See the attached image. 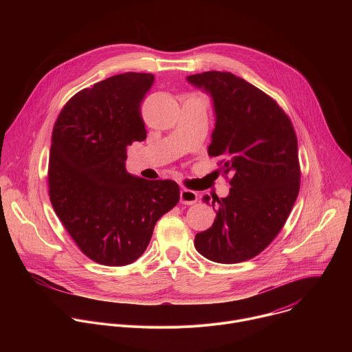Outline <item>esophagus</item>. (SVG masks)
Wrapping results in <instances>:
<instances>
[{
    "mask_svg": "<svg viewBox=\"0 0 352 352\" xmlns=\"http://www.w3.org/2000/svg\"><path fill=\"white\" fill-rule=\"evenodd\" d=\"M179 200L184 205H192V204L197 202V193L195 190H189V189L184 188L179 192Z\"/></svg>",
    "mask_w": 352,
    "mask_h": 352,
    "instance_id": "esophagus-1",
    "label": "esophagus"
}]
</instances>
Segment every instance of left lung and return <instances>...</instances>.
Wrapping results in <instances>:
<instances>
[{
  "mask_svg": "<svg viewBox=\"0 0 352 352\" xmlns=\"http://www.w3.org/2000/svg\"><path fill=\"white\" fill-rule=\"evenodd\" d=\"M186 80L212 97L216 117L208 153L232 173L226 197L205 195L214 223L197 232L195 248L209 261L252 259L276 238L299 192L298 142L289 118L272 97L230 72L209 71Z\"/></svg>",
  "mask_w": 352,
  "mask_h": 352,
  "instance_id": "left-lung-1",
  "label": "left lung"
}]
</instances>
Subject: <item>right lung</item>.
<instances>
[{"label":"right lung","mask_w":352,"mask_h":352,"mask_svg":"<svg viewBox=\"0 0 352 352\" xmlns=\"http://www.w3.org/2000/svg\"><path fill=\"white\" fill-rule=\"evenodd\" d=\"M153 74L126 72L75 94L52 135V205L82 252L104 266H125L146 250L159 219L179 200L171 179L126 171V147L146 139L140 104Z\"/></svg>","instance_id":"obj_1"}]
</instances>
